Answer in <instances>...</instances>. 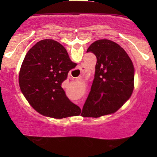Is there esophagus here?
I'll list each match as a JSON object with an SVG mask.
<instances>
[{
    "mask_svg": "<svg viewBox=\"0 0 157 157\" xmlns=\"http://www.w3.org/2000/svg\"><path fill=\"white\" fill-rule=\"evenodd\" d=\"M79 68H80V70H81V73H83V71H84V70H85V67L82 65V64H81V65L79 66Z\"/></svg>",
    "mask_w": 157,
    "mask_h": 157,
    "instance_id": "obj_1",
    "label": "esophagus"
}]
</instances>
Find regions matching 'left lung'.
Masks as SVG:
<instances>
[{
	"mask_svg": "<svg viewBox=\"0 0 157 157\" xmlns=\"http://www.w3.org/2000/svg\"><path fill=\"white\" fill-rule=\"evenodd\" d=\"M96 56L94 79L83 106V117L97 118L117 111L132 96L134 68L127 53L117 43L96 40L87 49Z\"/></svg>",
	"mask_w": 157,
	"mask_h": 157,
	"instance_id": "1",
	"label": "left lung"
}]
</instances>
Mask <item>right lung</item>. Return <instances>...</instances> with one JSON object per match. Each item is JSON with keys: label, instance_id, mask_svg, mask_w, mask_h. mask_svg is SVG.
Instances as JSON below:
<instances>
[{"label": "right lung", "instance_id": "1", "mask_svg": "<svg viewBox=\"0 0 157 157\" xmlns=\"http://www.w3.org/2000/svg\"><path fill=\"white\" fill-rule=\"evenodd\" d=\"M76 66L59 42L40 40L28 51L21 65V92L40 114L55 119L78 116L81 109L68 99L61 87L68 71Z\"/></svg>", "mask_w": 157, "mask_h": 157}]
</instances>
